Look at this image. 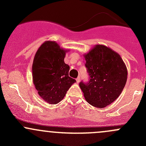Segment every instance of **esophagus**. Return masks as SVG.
I'll list each match as a JSON object with an SVG mask.
<instances>
[{
  "label": "esophagus",
  "instance_id": "34e87169",
  "mask_svg": "<svg viewBox=\"0 0 146 146\" xmlns=\"http://www.w3.org/2000/svg\"><path fill=\"white\" fill-rule=\"evenodd\" d=\"M80 77H78L77 78H76V82H77V83H79V82H80Z\"/></svg>",
  "mask_w": 146,
  "mask_h": 146
}]
</instances>
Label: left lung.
I'll use <instances>...</instances> for the list:
<instances>
[{
  "instance_id": "obj_1",
  "label": "left lung",
  "mask_w": 146,
  "mask_h": 146,
  "mask_svg": "<svg viewBox=\"0 0 146 146\" xmlns=\"http://www.w3.org/2000/svg\"><path fill=\"white\" fill-rule=\"evenodd\" d=\"M84 57L90 80L80 82V88L90 104L104 108L123 91L127 80L126 64L118 53L101 44L95 45Z\"/></svg>"
}]
</instances>
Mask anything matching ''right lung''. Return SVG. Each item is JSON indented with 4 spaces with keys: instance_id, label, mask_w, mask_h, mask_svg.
I'll return each mask as SVG.
<instances>
[{
    "instance_id": "add662e5",
    "label": "right lung",
    "mask_w": 146,
    "mask_h": 146,
    "mask_svg": "<svg viewBox=\"0 0 146 146\" xmlns=\"http://www.w3.org/2000/svg\"><path fill=\"white\" fill-rule=\"evenodd\" d=\"M68 51L54 41H46L35 54L32 67L33 83L40 98L48 104L61 102L76 82L68 76L70 66L64 62Z\"/></svg>"
}]
</instances>
